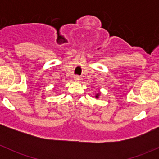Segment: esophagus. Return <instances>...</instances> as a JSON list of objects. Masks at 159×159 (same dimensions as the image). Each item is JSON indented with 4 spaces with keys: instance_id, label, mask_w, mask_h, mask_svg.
Listing matches in <instances>:
<instances>
[{
    "instance_id": "34e87169",
    "label": "esophagus",
    "mask_w": 159,
    "mask_h": 159,
    "mask_svg": "<svg viewBox=\"0 0 159 159\" xmlns=\"http://www.w3.org/2000/svg\"><path fill=\"white\" fill-rule=\"evenodd\" d=\"M74 78H75V81H79V80L81 79V78H80V76H78V75H75V77H74Z\"/></svg>"
}]
</instances>
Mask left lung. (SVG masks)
Here are the masks:
<instances>
[{
  "label": "left lung",
  "instance_id": "1",
  "mask_svg": "<svg viewBox=\"0 0 159 159\" xmlns=\"http://www.w3.org/2000/svg\"><path fill=\"white\" fill-rule=\"evenodd\" d=\"M98 95H99V94H97V95H96V96H95V97H96V98H98Z\"/></svg>",
  "mask_w": 159,
  "mask_h": 159
}]
</instances>
